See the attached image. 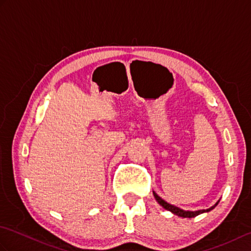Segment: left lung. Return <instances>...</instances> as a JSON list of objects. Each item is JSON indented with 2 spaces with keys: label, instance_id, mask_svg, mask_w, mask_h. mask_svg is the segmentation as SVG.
Here are the masks:
<instances>
[{
  "label": "left lung",
  "instance_id": "obj_1",
  "mask_svg": "<svg viewBox=\"0 0 251 251\" xmlns=\"http://www.w3.org/2000/svg\"><path fill=\"white\" fill-rule=\"evenodd\" d=\"M153 195H154V197H155L156 201L164 208V209H166V210H168V211H170V212H173V214L176 215V216L182 217V218H194V217L199 216V215H201V214H204V212L210 211V210L214 209V208L218 205V202H219V201H218L214 206L210 207V208H208V209H201V210L191 211V210H183V209H181V208H179V207H177V206L169 204V202H167L166 201H164L161 196H158L154 191H153Z\"/></svg>",
  "mask_w": 251,
  "mask_h": 251
}]
</instances>
